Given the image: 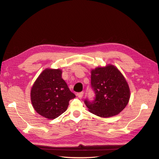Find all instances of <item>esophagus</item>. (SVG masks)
I'll list each match as a JSON object with an SVG mask.
<instances>
[{"label": "esophagus", "mask_w": 159, "mask_h": 159, "mask_svg": "<svg viewBox=\"0 0 159 159\" xmlns=\"http://www.w3.org/2000/svg\"><path fill=\"white\" fill-rule=\"evenodd\" d=\"M83 95H84V92H83V91H82V92H80V93H77V96L79 97V98H81L83 97Z\"/></svg>", "instance_id": "esophagus-1"}]
</instances>
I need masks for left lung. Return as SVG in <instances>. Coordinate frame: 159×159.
I'll return each instance as SVG.
<instances>
[{
  "label": "left lung",
  "instance_id": "8db88e82",
  "mask_svg": "<svg viewBox=\"0 0 159 159\" xmlns=\"http://www.w3.org/2000/svg\"><path fill=\"white\" fill-rule=\"evenodd\" d=\"M91 84L95 93L92 102L84 101L89 111L101 117H111L127 106L130 90L126 80L112 64L97 67L91 71Z\"/></svg>",
  "mask_w": 159,
  "mask_h": 159
}]
</instances>
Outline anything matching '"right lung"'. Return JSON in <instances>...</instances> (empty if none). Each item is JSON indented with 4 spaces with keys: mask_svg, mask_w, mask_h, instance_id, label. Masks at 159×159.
Returning a JSON list of instances; mask_svg holds the SVG:
<instances>
[{
    "mask_svg": "<svg viewBox=\"0 0 159 159\" xmlns=\"http://www.w3.org/2000/svg\"><path fill=\"white\" fill-rule=\"evenodd\" d=\"M60 69L46 68L42 72L31 89V101L41 116L54 119L65 112L75 95L62 79Z\"/></svg>",
    "mask_w": 159,
    "mask_h": 159,
    "instance_id": "right-lung-1",
    "label": "right lung"
}]
</instances>
